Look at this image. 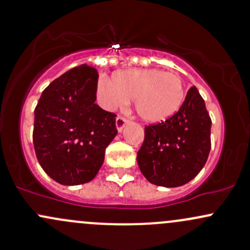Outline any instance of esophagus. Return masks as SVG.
<instances>
[{
	"instance_id": "esophagus-1",
	"label": "esophagus",
	"mask_w": 250,
	"mask_h": 250,
	"mask_svg": "<svg viewBox=\"0 0 250 250\" xmlns=\"http://www.w3.org/2000/svg\"><path fill=\"white\" fill-rule=\"evenodd\" d=\"M126 124H127V119H125L124 117H117V119H115V126H117V130L119 132H122L124 130Z\"/></svg>"
}]
</instances>
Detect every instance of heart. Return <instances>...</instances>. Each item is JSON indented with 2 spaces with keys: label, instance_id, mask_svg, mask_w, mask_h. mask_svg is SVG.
Instances as JSON below:
<instances>
[{
  "label": "heart",
  "instance_id": "1",
  "mask_svg": "<svg viewBox=\"0 0 250 250\" xmlns=\"http://www.w3.org/2000/svg\"><path fill=\"white\" fill-rule=\"evenodd\" d=\"M96 94L107 111L122 108L135 99V108L144 122L157 124L173 117L185 100L181 77L156 68L118 71L114 80L101 77Z\"/></svg>",
  "mask_w": 250,
  "mask_h": 250
}]
</instances>
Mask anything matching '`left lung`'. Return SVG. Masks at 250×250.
I'll return each mask as SVG.
<instances>
[{
    "instance_id": "1",
    "label": "left lung",
    "mask_w": 250,
    "mask_h": 250,
    "mask_svg": "<svg viewBox=\"0 0 250 250\" xmlns=\"http://www.w3.org/2000/svg\"><path fill=\"white\" fill-rule=\"evenodd\" d=\"M210 149V115L198 89L192 87L173 117L146 126L137 163L151 184L179 187L199 174Z\"/></svg>"
}]
</instances>
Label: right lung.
Returning <instances> with one entry per match:
<instances>
[{
    "instance_id": "right-lung-1",
    "label": "right lung",
    "mask_w": 250,
    "mask_h": 250,
    "mask_svg": "<svg viewBox=\"0 0 250 250\" xmlns=\"http://www.w3.org/2000/svg\"><path fill=\"white\" fill-rule=\"evenodd\" d=\"M98 71L85 64L64 72L34 109L33 144L45 173L65 186L95 178L117 136L115 115L95 104Z\"/></svg>"
}]
</instances>
